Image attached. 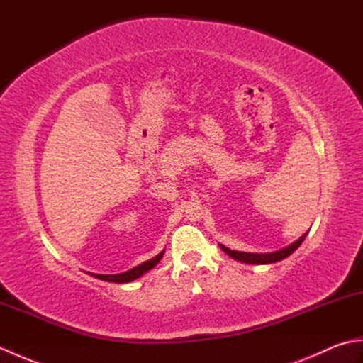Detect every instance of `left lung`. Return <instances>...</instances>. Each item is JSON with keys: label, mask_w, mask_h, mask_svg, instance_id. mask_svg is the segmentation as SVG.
<instances>
[{"label": "left lung", "mask_w": 363, "mask_h": 363, "mask_svg": "<svg viewBox=\"0 0 363 363\" xmlns=\"http://www.w3.org/2000/svg\"><path fill=\"white\" fill-rule=\"evenodd\" d=\"M309 233H306L303 237H299L296 242H293L291 245L285 246V248L274 251V252H242V251H234L226 248L225 245H220V248L225 251L229 257H233L238 262H243V264H251V265H267V264H274V262H279L285 257H289L290 254L298 250V246L303 243L306 235Z\"/></svg>", "instance_id": "1"}]
</instances>
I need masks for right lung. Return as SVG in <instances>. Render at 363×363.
Listing matches in <instances>:
<instances>
[{
  "instance_id": "add662e5",
  "label": "right lung",
  "mask_w": 363,
  "mask_h": 363,
  "mask_svg": "<svg viewBox=\"0 0 363 363\" xmlns=\"http://www.w3.org/2000/svg\"><path fill=\"white\" fill-rule=\"evenodd\" d=\"M164 252H165V250L160 251L156 257L146 260V262H143V264L137 265L134 268H130V269H128V272H125V273H118V274H94V273H91V276H95L96 279L107 281V282H115V284L133 282L134 279H137V277L143 276L146 272H150L151 268L156 267L159 262H160V259L164 257Z\"/></svg>"
}]
</instances>
